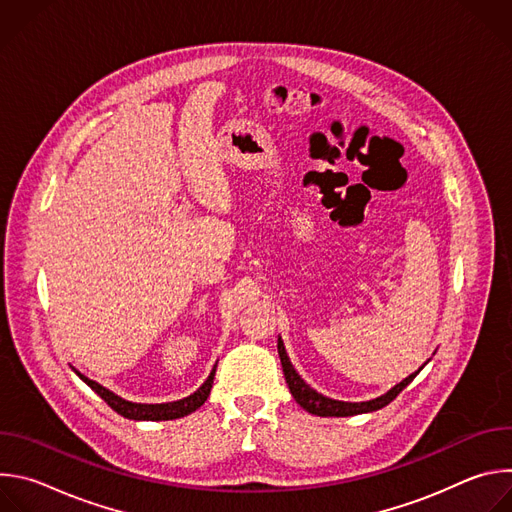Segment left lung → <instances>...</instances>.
I'll list each match as a JSON object with an SVG mask.
<instances>
[{
	"instance_id": "left-lung-1",
	"label": "left lung",
	"mask_w": 512,
	"mask_h": 512,
	"mask_svg": "<svg viewBox=\"0 0 512 512\" xmlns=\"http://www.w3.org/2000/svg\"><path fill=\"white\" fill-rule=\"evenodd\" d=\"M277 352H279V358H281V367H283V375H285V383L289 387V393L294 395L296 403L300 407H304L308 413L312 415H320V417H350V415H358V413H371V411H377V409H383L385 405H389L417 375L423 367L415 373H411L407 379H403L399 385H395L393 389H389L385 395L377 397V399H371V401H360V403H352V401H338V399H330L322 393H318L316 389H312L300 375L298 371L294 369V364L289 362V356L285 352V346H283V340L281 336H277Z\"/></svg>"
}]
</instances>
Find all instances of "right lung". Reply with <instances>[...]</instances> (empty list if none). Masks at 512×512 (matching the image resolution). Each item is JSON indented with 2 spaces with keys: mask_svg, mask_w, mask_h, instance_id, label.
I'll return each instance as SVG.
<instances>
[{
  "mask_svg": "<svg viewBox=\"0 0 512 512\" xmlns=\"http://www.w3.org/2000/svg\"><path fill=\"white\" fill-rule=\"evenodd\" d=\"M72 371H75L113 411H117L119 415L127 417V419H135V421H168V419H178V417H184V415H190L192 411H196L200 405H204V401L208 399L210 395V389H212V381H214V373H216V364L212 367L208 379L188 397L184 399H178V401H170V403H133V401H127L119 395H115L113 391L105 389L103 385H99L97 381H91L89 377H85L83 373H79L75 367H72Z\"/></svg>",
  "mask_w": 512,
  "mask_h": 512,
  "instance_id": "1",
  "label": "right lung"
}]
</instances>
